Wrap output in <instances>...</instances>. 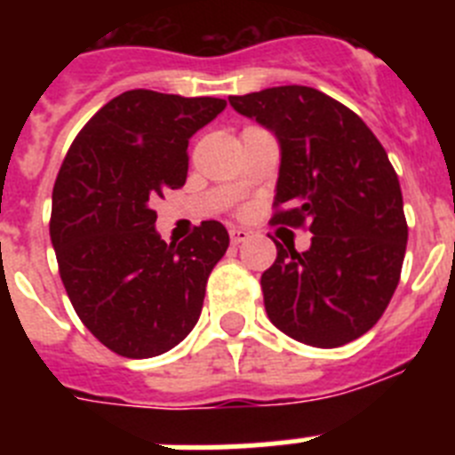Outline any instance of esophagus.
Returning <instances> with one entry per match:
<instances>
[{"mask_svg":"<svg viewBox=\"0 0 455 455\" xmlns=\"http://www.w3.org/2000/svg\"><path fill=\"white\" fill-rule=\"evenodd\" d=\"M248 236H251V232L241 230V228H232V230H230L232 246H239V243H243V241H246Z\"/></svg>","mask_w":455,"mask_h":455,"instance_id":"esophagus-1","label":"esophagus"}]
</instances>
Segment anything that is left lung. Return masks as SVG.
<instances>
[{
    "label": "left lung",
    "mask_w": 455,
    "mask_h": 455,
    "mask_svg": "<svg viewBox=\"0 0 455 455\" xmlns=\"http://www.w3.org/2000/svg\"><path fill=\"white\" fill-rule=\"evenodd\" d=\"M230 104L280 143L271 223L315 235L305 252L275 241L262 273L268 319L309 347H344L383 316L403 267L408 223L387 152L360 116L316 88L275 86Z\"/></svg>",
    "instance_id": "obj_1"
}]
</instances>
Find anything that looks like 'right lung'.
<instances>
[{"mask_svg":"<svg viewBox=\"0 0 455 455\" xmlns=\"http://www.w3.org/2000/svg\"><path fill=\"white\" fill-rule=\"evenodd\" d=\"M225 104L127 91L84 124L63 159L50 219L59 273L82 323L118 355H162L198 323L230 236L219 220H203L166 243L152 203L184 187L188 139Z\"/></svg>","mask_w":455,"mask_h":455,"instance_id":"right-lung-1","label":"right lung"}]
</instances>
